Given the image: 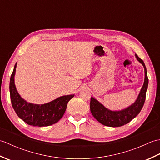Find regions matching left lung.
Returning <instances> with one entry per match:
<instances>
[{"instance_id":"1","label":"left lung","mask_w":160,"mask_h":160,"mask_svg":"<svg viewBox=\"0 0 160 160\" xmlns=\"http://www.w3.org/2000/svg\"><path fill=\"white\" fill-rule=\"evenodd\" d=\"M135 57L144 68L145 78L143 86L138 95L137 100L133 104L121 111H111L93 97L91 98L90 109L91 113L102 124L111 127H121L128 123L136 117L143 107L148 84L147 71L144 61L140 58L137 54H135Z\"/></svg>"}]
</instances>
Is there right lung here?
<instances>
[{
	"label": "right lung",
	"instance_id": "right-lung-1",
	"mask_svg": "<svg viewBox=\"0 0 160 160\" xmlns=\"http://www.w3.org/2000/svg\"><path fill=\"white\" fill-rule=\"evenodd\" d=\"M16 63L10 78L9 92L12 107L17 115L29 125L33 127H47L56 124L62 118L67 103L74 95L58 98L48 103L34 104L28 102L20 97L14 83Z\"/></svg>",
	"mask_w": 160,
	"mask_h": 160
}]
</instances>
